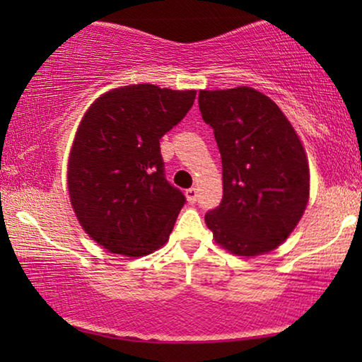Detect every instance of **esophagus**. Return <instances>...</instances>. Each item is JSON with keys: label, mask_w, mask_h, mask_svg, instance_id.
Segmentation results:
<instances>
[{"label": "esophagus", "mask_w": 362, "mask_h": 362, "mask_svg": "<svg viewBox=\"0 0 362 362\" xmlns=\"http://www.w3.org/2000/svg\"><path fill=\"white\" fill-rule=\"evenodd\" d=\"M196 197H197L196 187H189V189H186V199H187V202H189V204H194Z\"/></svg>", "instance_id": "esophagus-1"}]
</instances>
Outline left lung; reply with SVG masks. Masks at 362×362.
I'll use <instances>...</instances> for the list:
<instances>
[{
  "label": "left lung",
  "instance_id": "left-lung-1",
  "mask_svg": "<svg viewBox=\"0 0 362 362\" xmlns=\"http://www.w3.org/2000/svg\"><path fill=\"white\" fill-rule=\"evenodd\" d=\"M202 120L222 158L219 207L204 221L216 244L239 257L269 254L298 226L310 199L303 143L280 107L252 87L199 90Z\"/></svg>",
  "mask_w": 362,
  "mask_h": 362
}]
</instances>
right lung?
Instances as JSON below:
<instances>
[{
    "mask_svg": "<svg viewBox=\"0 0 362 362\" xmlns=\"http://www.w3.org/2000/svg\"><path fill=\"white\" fill-rule=\"evenodd\" d=\"M194 98L196 90L132 83L83 113L69 153V197L86 234L112 254L143 257L170 239L185 196L168 185L160 140Z\"/></svg>",
    "mask_w": 362,
    "mask_h": 362,
    "instance_id": "1",
    "label": "right lung"
}]
</instances>
